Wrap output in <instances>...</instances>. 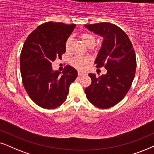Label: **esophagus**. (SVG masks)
Here are the masks:
<instances>
[{
  "label": "esophagus",
  "instance_id": "obj_1",
  "mask_svg": "<svg viewBox=\"0 0 154 154\" xmlns=\"http://www.w3.org/2000/svg\"><path fill=\"white\" fill-rule=\"evenodd\" d=\"M78 75L79 76H83V75H85V73H83V72H78Z\"/></svg>",
  "mask_w": 154,
  "mask_h": 154
}]
</instances>
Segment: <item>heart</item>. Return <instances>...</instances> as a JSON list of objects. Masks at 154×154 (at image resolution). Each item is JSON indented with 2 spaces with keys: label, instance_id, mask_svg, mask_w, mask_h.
Wrapping results in <instances>:
<instances>
[{
  "label": "heart",
  "instance_id": "obj_1",
  "mask_svg": "<svg viewBox=\"0 0 154 154\" xmlns=\"http://www.w3.org/2000/svg\"><path fill=\"white\" fill-rule=\"evenodd\" d=\"M81 39L82 42L87 44V46H90V45L94 44L96 42L95 36L91 33L85 32L81 34ZM71 42H72V38L69 37L67 39L66 42H65V50L67 51L69 50L71 46ZM91 62V58L89 57H83V56H77L72 59L71 64L74 67L79 69V70H85L87 68L88 65Z\"/></svg>",
  "mask_w": 154,
  "mask_h": 154
}]
</instances>
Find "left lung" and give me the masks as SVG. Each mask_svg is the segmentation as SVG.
Here are the masks:
<instances>
[{"label":"left lung","mask_w":154,"mask_h":154,"mask_svg":"<svg viewBox=\"0 0 154 154\" xmlns=\"http://www.w3.org/2000/svg\"><path fill=\"white\" fill-rule=\"evenodd\" d=\"M85 27L103 36V45L96 59V67H104L106 75L96 77L89 74L91 84L85 89L90 103L99 108H109L121 101L130 90L136 72V55L128 36L109 22L85 24Z\"/></svg>","instance_id":"obj_1"}]
</instances>
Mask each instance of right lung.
<instances>
[{
  "mask_svg": "<svg viewBox=\"0 0 154 154\" xmlns=\"http://www.w3.org/2000/svg\"><path fill=\"white\" fill-rule=\"evenodd\" d=\"M76 24L48 22L38 26L26 38L20 54V72L24 89L40 107L53 109L64 103L77 71L67 65L60 75L51 63L61 58L65 42Z\"/></svg>",
  "mask_w": 154,
  "mask_h": 154,
  "instance_id": "right-lung-1",
  "label": "right lung"
}]
</instances>
